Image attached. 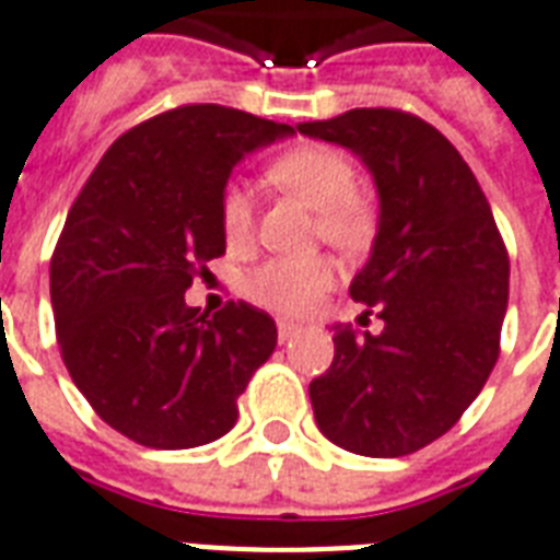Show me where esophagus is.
<instances>
[{"label":"esophagus","mask_w":560,"mask_h":560,"mask_svg":"<svg viewBox=\"0 0 560 560\" xmlns=\"http://www.w3.org/2000/svg\"><path fill=\"white\" fill-rule=\"evenodd\" d=\"M298 325H292V322H277V340L280 342H289L292 337H298Z\"/></svg>","instance_id":"1"}]
</instances>
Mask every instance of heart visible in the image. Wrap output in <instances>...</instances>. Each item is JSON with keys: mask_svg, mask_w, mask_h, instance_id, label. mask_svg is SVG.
Instances as JSON below:
<instances>
[{"mask_svg": "<svg viewBox=\"0 0 560 560\" xmlns=\"http://www.w3.org/2000/svg\"><path fill=\"white\" fill-rule=\"evenodd\" d=\"M268 178L285 194L316 208V238L342 253L366 250L375 238V208L358 194V170L342 151L307 142L277 154L268 163ZM220 232L230 250H244L253 241L256 214L247 187L230 182L220 190ZM337 280V268L328 256H277L265 259L244 277V292L259 307L283 316H304L319 304Z\"/></svg>", "mask_w": 560, "mask_h": 560, "instance_id": "obj_1", "label": "heart"}]
</instances>
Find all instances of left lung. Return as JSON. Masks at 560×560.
<instances>
[{
  "instance_id": "1",
  "label": "left lung",
  "mask_w": 560,
  "mask_h": 560,
  "mask_svg": "<svg viewBox=\"0 0 560 560\" xmlns=\"http://www.w3.org/2000/svg\"><path fill=\"white\" fill-rule=\"evenodd\" d=\"M298 130L352 149L382 202L373 256L349 295L385 328H337L328 373L310 382L313 415L342 451L406 456L451 430L487 385L508 310V247L475 173L430 121L364 107Z\"/></svg>"
}]
</instances>
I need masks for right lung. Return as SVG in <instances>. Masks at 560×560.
Returning <instances> with one entry per match:
<instances>
[{"instance_id": "right-lung-1", "label": "right lung", "mask_w": 560, "mask_h": 560, "mask_svg": "<svg viewBox=\"0 0 560 560\" xmlns=\"http://www.w3.org/2000/svg\"><path fill=\"white\" fill-rule=\"evenodd\" d=\"M289 125L185 104L121 133L73 199L50 259L56 340L73 385L130 442L185 451L226 435L277 346L265 310L208 316L185 292L226 253L218 202L232 166Z\"/></svg>"}]
</instances>
